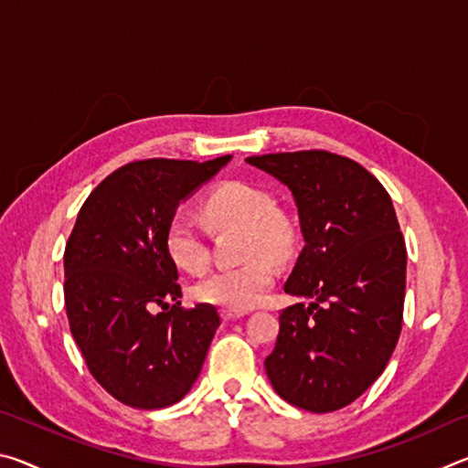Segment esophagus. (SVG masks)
I'll return each mask as SVG.
<instances>
[{
  "label": "esophagus",
  "instance_id": "34e87169",
  "mask_svg": "<svg viewBox=\"0 0 468 468\" xmlns=\"http://www.w3.org/2000/svg\"><path fill=\"white\" fill-rule=\"evenodd\" d=\"M245 312H231V310H223L220 312V318H223L225 322H233V320H239L243 318Z\"/></svg>",
  "mask_w": 468,
  "mask_h": 468
}]
</instances>
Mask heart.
I'll use <instances>...</instances> for the list:
<instances>
[{
    "label": "heart",
    "mask_w": 468,
    "mask_h": 468,
    "mask_svg": "<svg viewBox=\"0 0 468 468\" xmlns=\"http://www.w3.org/2000/svg\"><path fill=\"white\" fill-rule=\"evenodd\" d=\"M204 217L218 227L243 231L241 258L245 262L218 271L196 284L194 295L231 312H248L262 303L276 281L274 260H287L297 233L291 220L274 210L271 194L243 181H227L204 197ZM165 253L181 272L202 276L210 268V251L192 220L176 215L163 235Z\"/></svg>",
    "instance_id": "heart-1"
}]
</instances>
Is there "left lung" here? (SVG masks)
<instances>
[{
    "label": "left lung",
    "instance_id": "obj_1",
    "mask_svg": "<svg viewBox=\"0 0 468 468\" xmlns=\"http://www.w3.org/2000/svg\"><path fill=\"white\" fill-rule=\"evenodd\" d=\"M295 197L303 250L284 291L312 299L282 310L264 366L281 399L338 410L382 376L402 328L407 248L384 186L328 150L245 158Z\"/></svg>",
    "mask_w": 468,
    "mask_h": 468
}]
</instances>
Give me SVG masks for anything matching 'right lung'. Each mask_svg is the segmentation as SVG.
<instances>
[{"instance_id": "1", "label": "right lung", "mask_w": 468, "mask_h": 468, "mask_svg": "<svg viewBox=\"0 0 468 468\" xmlns=\"http://www.w3.org/2000/svg\"><path fill=\"white\" fill-rule=\"evenodd\" d=\"M231 156L146 158L111 173L86 197L63 253L69 330L92 378L123 405L184 399L220 324L215 305H181L165 227L179 202ZM176 305L168 307V301ZM158 304L164 312L153 314Z\"/></svg>"}]
</instances>
